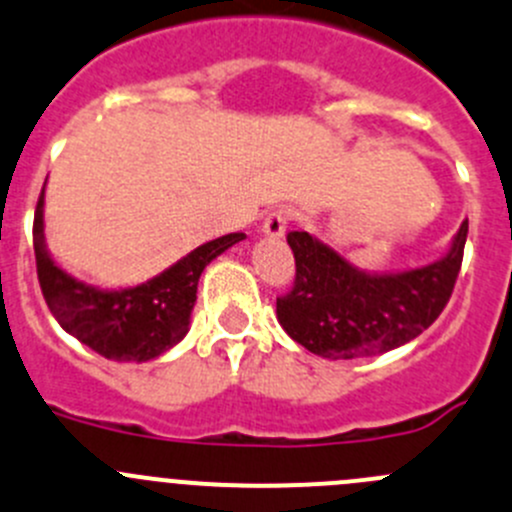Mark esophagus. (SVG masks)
I'll use <instances>...</instances> for the list:
<instances>
[{
    "label": "esophagus",
    "instance_id": "obj_1",
    "mask_svg": "<svg viewBox=\"0 0 512 512\" xmlns=\"http://www.w3.org/2000/svg\"><path fill=\"white\" fill-rule=\"evenodd\" d=\"M292 215L290 210H285V207H277V210L267 212L265 222H262V232H265L267 237H282L285 235L287 225H290Z\"/></svg>",
    "mask_w": 512,
    "mask_h": 512
}]
</instances>
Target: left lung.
<instances>
[{
	"instance_id": "1",
	"label": "left lung",
	"mask_w": 512,
	"mask_h": 512,
	"mask_svg": "<svg viewBox=\"0 0 512 512\" xmlns=\"http://www.w3.org/2000/svg\"><path fill=\"white\" fill-rule=\"evenodd\" d=\"M468 220L443 260L398 275H367L307 232H290L295 282L277 297V320L305 350L352 360L395 350L428 330L453 295Z\"/></svg>"
}]
</instances>
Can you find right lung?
Returning a JSON list of instances; mask_svg holds the SVG:
<instances>
[{"label": "right lung", "instance_id": "add662e5", "mask_svg": "<svg viewBox=\"0 0 512 512\" xmlns=\"http://www.w3.org/2000/svg\"><path fill=\"white\" fill-rule=\"evenodd\" d=\"M44 190L34 212V260L47 307L59 325L107 360L147 362L160 357L190 330L202 270L240 242L242 232L217 237L182 257L145 285L127 290H94L59 270L44 250Z\"/></svg>", "mask_w": 512, "mask_h": 512}]
</instances>
